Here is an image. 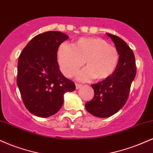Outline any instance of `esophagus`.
I'll return each mask as SVG.
<instances>
[{
	"mask_svg": "<svg viewBox=\"0 0 153 153\" xmlns=\"http://www.w3.org/2000/svg\"><path fill=\"white\" fill-rule=\"evenodd\" d=\"M81 87H82V85L80 84L75 83V88H76V90H78L79 88H80Z\"/></svg>",
	"mask_w": 153,
	"mask_h": 153,
	"instance_id": "obj_1",
	"label": "esophagus"
}]
</instances>
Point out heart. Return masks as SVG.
Instances as JSON below:
<instances>
[{
	"label": "heart",
	"instance_id": "1",
	"mask_svg": "<svg viewBox=\"0 0 153 153\" xmlns=\"http://www.w3.org/2000/svg\"><path fill=\"white\" fill-rule=\"evenodd\" d=\"M119 59L116 48L100 38H81L73 45L64 43L58 51V64L68 77L73 76L85 60L86 67L77 75L80 81L108 78L116 69Z\"/></svg>",
	"mask_w": 153,
	"mask_h": 153
}]
</instances>
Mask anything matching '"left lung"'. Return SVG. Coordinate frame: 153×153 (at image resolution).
<instances>
[{
	"label": "left lung",
	"instance_id": "8db88e82",
	"mask_svg": "<svg viewBox=\"0 0 153 153\" xmlns=\"http://www.w3.org/2000/svg\"><path fill=\"white\" fill-rule=\"evenodd\" d=\"M106 34L113 40L119 53L118 65L109 77L91 85L94 97L85 105L88 113L102 118L111 116L124 106L136 75L135 56L130 48L119 37Z\"/></svg>",
	"mask_w": 153,
	"mask_h": 153
}]
</instances>
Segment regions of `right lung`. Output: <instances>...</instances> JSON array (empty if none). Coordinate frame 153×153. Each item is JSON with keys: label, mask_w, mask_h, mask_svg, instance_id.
Listing matches in <instances>:
<instances>
[{"label": "right lung", "mask_w": 153, "mask_h": 153, "mask_svg": "<svg viewBox=\"0 0 153 153\" xmlns=\"http://www.w3.org/2000/svg\"><path fill=\"white\" fill-rule=\"evenodd\" d=\"M69 37L60 31L37 35L24 48L18 62L17 85L25 108L38 117L56 114L64 94L75 90L74 82L59 68L57 53Z\"/></svg>", "instance_id": "add662e5"}]
</instances>
